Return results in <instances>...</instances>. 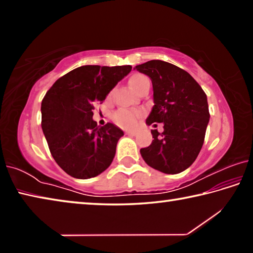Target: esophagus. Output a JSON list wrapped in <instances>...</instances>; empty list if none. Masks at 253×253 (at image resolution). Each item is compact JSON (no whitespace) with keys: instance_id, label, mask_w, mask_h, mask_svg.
Masks as SVG:
<instances>
[{"instance_id":"esophagus-1","label":"esophagus","mask_w":253,"mask_h":253,"mask_svg":"<svg viewBox=\"0 0 253 253\" xmlns=\"http://www.w3.org/2000/svg\"><path fill=\"white\" fill-rule=\"evenodd\" d=\"M127 135H130V136H135L136 135V131H132V130H128L126 131Z\"/></svg>"}]
</instances>
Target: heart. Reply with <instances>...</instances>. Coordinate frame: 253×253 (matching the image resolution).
I'll return each mask as SVG.
<instances>
[{
    "mask_svg": "<svg viewBox=\"0 0 253 253\" xmlns=\"http://www.w3.org/2000/svg\"><path fill=\"white\" fill-rule=\"evenodd\" d=\"M130 87L134 89V90H138V89L144 85L145 84L149 83V79L146 76L144 75H132L129 80ZM140 116V113L138 110H131V109H119L116 113L113 115V121L116 125L121 126L123 128H126V129H130V128L135 127L137 124V119Z\"/></svg>",
    "mask_w": 253,
    "mask_h": 253,
    "instance_id": "obj_1",
    "label": "heart"
}]
</instances>
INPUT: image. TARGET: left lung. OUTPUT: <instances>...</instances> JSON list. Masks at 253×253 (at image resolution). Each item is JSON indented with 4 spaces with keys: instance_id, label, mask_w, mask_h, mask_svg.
<instances>
[{
    "instance_id": "1",
    "label": "left lung",
    "mask_w": 253,
    "mask_h": 253,
    "mask_svg": "<svg viewBox=\"0 0 253 253\" xmlns=\"http://www.w3.org/2000/svg\"><path fill=\"white\" fill-rule=\"evenodd\" d=\"M153 84L154 106L147 125L163 123L164 131L152 130L154 140L140 149L151 168L165 174H177L190 168L203 146L210 121L208 98L188 72L162 60L135 67Z\"/></svg>"
}]
</instances>
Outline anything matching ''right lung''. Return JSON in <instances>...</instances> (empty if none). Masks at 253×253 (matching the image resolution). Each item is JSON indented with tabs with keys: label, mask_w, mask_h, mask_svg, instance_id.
<instances>
[{
	"label": "right lung",
	"mask_w": 253,
	"mask_h": 253,
	"mask_svg": "<svg viewBox=\"0 0 253 253\" xmlns=\"http://www.w3.org/2000/svg\"><path fill=\"white\" fill-rule=\"evenodd\" d=\"M131 70L130 66H83L62 76L41 102V127L57 164L75 178L95 177L109 168L124 131L93 121V102Z\"/></svg>",
	"instance_id": "right-lung-1"
}]
</instances>
